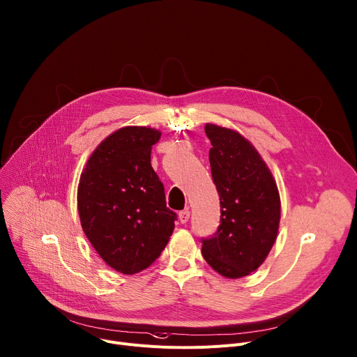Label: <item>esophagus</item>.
<instances>
[{"label": "esophagus", "mask_w": 357, "mask_h": 357, "mask_svg": "<svg viewBox=\"0 0 357 357\" xmlns=\"http://www.w3.org/2000/svg\"><path fill=\"white\" fill-rule=\"evenodd\" d=\"M189 216H190V212L189 209H183L179 212V222L181 223H186L189 220Z\"/></svg>", "instance_id": "obj_1"}]
</instances>
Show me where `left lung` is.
I'll return each mask as SVG.
<instances>
[{
    "label": "left lung",
    "instance_id": "1",
    "mask_svg": "<svg viewBox=\"0 0 357 357\" xmlns=\"http://www.w3.org/2000/svg\"><path fill=\"white\" fill-rule=\"evenodd\" d=\"M209 162L220 201V225L202 239V256L219 275L238 279L261 266L279 229L280 198L262 156L239 132L206 123Z\"/></svg>",
    "mask_w": 357,
    "mask_h": 357
}]
</instances>
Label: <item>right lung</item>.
Masks as SVG:
<instances>
[{
	"label": "right lung",
	"mask_w": 357,
	"mask_h": 357,
	"mask_svg": "<svg viewBox=\"0 0 357 357\" xmlns=\"http://www.w3.org/2000/svg\"><path fill=\"white\" fill-rule=\"evenodd\" d=\"M158 129L123 126L107 137L86 160L78 185L84 234L102 261L123 275L151 266L165 249L176 213L151 167Z\"/></svg>",
	"instance_id": "1"
}]
</instances>
